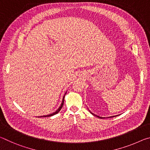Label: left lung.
<instances>
[{
  "label": "left lung",
  "mask_w": 150,
  "mask_h": 150,
  "mask_svg": "<svg viewBox=\"0 0 150 150\" xmlns=\"http://www.w3.org/2000/svg\"><path fill=\"white\" fill-rule=\"evenodd\" d=\"M91 114H92V115H93L94 116H97V117H98V118H103V117H100V116H96V115H94V114H93L92 112H91ZM114 116H110V118H112V117H114Z\"/></svg>",
  "instance_id": "left-lung-1"
}]
</instances>
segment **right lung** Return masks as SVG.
<instances>
[{
  "label": "right lung",
  "mask_w": 150,
  "mask_h": 150,
  "mask_svg": "<svg viewBox=\"0 0 150 150\" xmlns=\"http://www.w3.org/2000/svg\"><path fill=\"white\" fill-rule=\"evenodd\" d=\"M65 94H66V93H65ZM64 97H65V95H64V96H63V100H62V105H61V106H59V108H58L57 110L55 112H54V113H53V114H51V115H46V116H43V117H49V116H54V115H56V114H57L58 112H59L61 110V109H62V107H63V103H64ZM40 117H42V116H40Z\"/></svg>",
  "instance_id": "right-lung-1"
}]
</instances>
